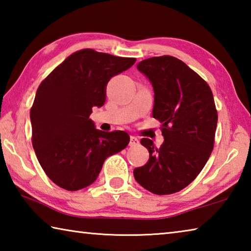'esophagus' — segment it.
Here are the masks:
<instances>
[{
    "mask_svg": "<svg viewBox=\"0 0 251 251\" xmlns=\"http://www.w3.org/2000/svg\"><path fill=\"white\" fill-rule=\"evenodd\" d=\"M139 144V141L137 139V137H135V136H130V142H129V146H137Z\"/></svg>",
    "mask_w": 251,
    "mask_h": 251,
    "instance_id": "esophagus-1",
    "label": "esophagus"
}]
</instances>
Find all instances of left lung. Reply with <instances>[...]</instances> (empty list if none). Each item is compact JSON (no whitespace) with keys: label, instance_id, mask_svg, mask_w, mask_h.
<instances>
[{"label":"left lung","instance_id":"8db88e82","mask_svg":"<svg viewBox=\"0 0 251 251\" xmlns=\"http://www.w3.org/2000/svg\"><path fill=\"white\" fill-rule=\"evenodd\" d=\"M137 69L154 88L152 117L161 123L164 143L157 148L150 138L142 139L150 159L134 169V177L152 194L177 193L198 176L214 148V96L196 72L174 56L144 59Z\"/></svg>","mask_w":251,"mask_h":251}]
</instances>
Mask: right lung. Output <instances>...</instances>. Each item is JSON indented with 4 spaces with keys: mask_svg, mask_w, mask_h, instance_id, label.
<instances>
[{
    "mask_svg": "<svg viewBox=\"0 0 251 251\" xmlns=\"http://www.w3.org/2000/svg\"><path fill=\"white\" fill-rule=\"evenodd\" d=\"M85 49L70 55L37 88L29 113L32 144L39 163L54 184L71 192L92 185L105 159L128 145L126 131H103L90 118L106 100L109 79L134 65Z\"/></svg>",
    "mask_w": 251,
    "mask_h": 251,
    "instance_id": "1",
    "label": "right lung"
}]
</instances>
